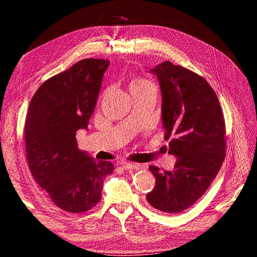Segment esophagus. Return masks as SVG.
I'll use <instances>...</instances> for the list:
<instances>
[{
  "instance_id": "esophagus-1",
  "label": "esophagus",
  "mask_w": 257,
  "mask_h": 257,
  "mask_svg": "<svg viewBox=\"0 0 257 257\" xmlns=\"http://www.w3.org/2000/svg\"><path fill=\"white\" fill-rule=\"evenodd\" d=\"M137 166L136 165H134V164H132V163H123L122 164V168L123 169H135Z\"/></svg>"
}]
</instances>
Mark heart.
Segmentation results:
<instances>
[{
  "mask_svg": "<svg viewBox=\"0 0 257 257\" xmlns=\"http://www.w3.org/2000/svg\"><path fill=\"white\" fill-rule=\"evenodd\" d=\"M150 85H153L150 81H148L143 78H136L130 83V91L136 90V89H144L147 87H150Z\"/></svg>",
  "mask_w": 257,
  "mask_h": 257,
  "instance_id": "obj_1",
  "label": "heart"
}]
</instances>
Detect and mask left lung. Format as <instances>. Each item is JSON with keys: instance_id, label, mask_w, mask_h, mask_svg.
Masks as SVG:
<instances>
[{"instance_id": "obj_1", "label": "left lung", "mask_w": 257, "mask_h": 257, "mask_svg": "<svg viewBox=\"0 0 257 257\" xmlns=\"http://www.w3.org/2000/svg\"><path fill=\"white\" fill-rule=\"evenodd\" d=\"M162 95V122L168 153L177 158L174 169H149L154 189L146 195L165 213L188 209L208 190L225 158V123L219 99L199 75L165 61L150 69Z\"/></svg>"}]
</instances>
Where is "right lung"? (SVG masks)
Instances as JSON below:
<instances>
[{
    "instance_id": "right-lung-1",
    "label": "right lung",
    "mask_w": 257,
    "mask_h": 257,
    "mask_svg": "<svg viewBox=\"0 0 257 257\" xmlns=\"http://www.w3.org/2000/svg\"><path fill=\"white\" fill-rule=\"evenodd\" d=\"M109 61L84 59L45 81L28 109L25 138L29 167L51 200L67 212L79 213L102 198L104 179L112 163L81 151L77 131L88 130Z\"/></svg>"
}]
</instances>
